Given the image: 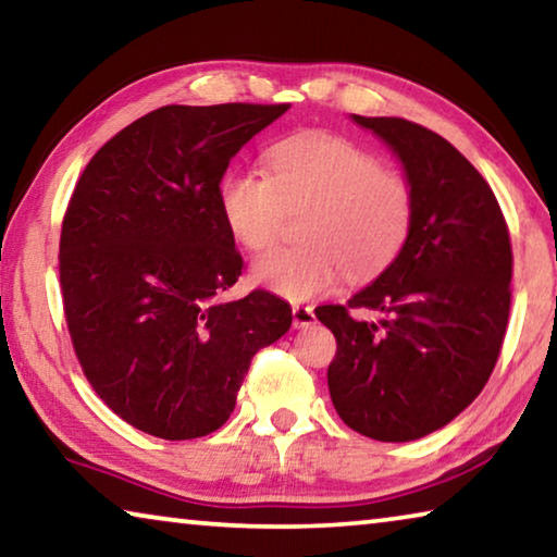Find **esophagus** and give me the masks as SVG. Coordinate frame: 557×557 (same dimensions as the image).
<instances>
[{
    "label": "esophagus",
    "mask_w": 557,
    "mask_h": 557,
    "mask_svg": "<svg viewBox=\"0 0 557 557\" xmlns=\"http://www.w3.org/2000/svg\"><path fill=\"white\" fill-rule=\"evenodd\" d=\"M292 324H295L297 329L314 324V307H309V305L292 307Z\"/></svg>",
    "instance_id": "1"
}]
</instances>
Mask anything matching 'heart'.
<instances>
[{
  "label": "heart",
  "mask_w": 557,
  "mask_h": 557,
  "mask_svg": "<svg viewBox=\"0 0 557 557\" xmlns=\"http://www.w3.org/2000/svg\"><path fill=\"white\" fill-rule=\"evenodd\" d=\"M270 174L235 166L221 182V211L245 248L262 252L301 215L299 245L256 260L252 277L287 299L324 295L346 277L379 275L400 256L414 221L405 174L351 139L301 132L272 145Z\"/></svg>",
  "instance_id": "1"
}]
</instances>
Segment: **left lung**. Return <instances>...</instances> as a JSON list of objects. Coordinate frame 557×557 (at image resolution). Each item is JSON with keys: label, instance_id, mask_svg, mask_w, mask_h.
<instances>
[{"label": "left lung", "instance_id": "obj_1", "mask_svg": "<svg viewBox=\"0 0 557 557\" xmlns=\"http://www.w3.org/2000/svg\"><path fill=\"white\" fill-rule=\"evenodd\" d=\"M400 157L414 194L410 238L373 285L317 307L336 336L329 393L348 428L408 442L445 428L492 375L511 309L513 252L486 178L445 137L403 117H361ZM381 311V323L355 317Z\"/></svg>", "mask_w": 557, "mask_h": 557}]
</instances>
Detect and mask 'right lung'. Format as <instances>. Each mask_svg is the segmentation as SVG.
Segmentation results:
<instances>
[{"mask_svg": "<svg viewBox=\"0 0 557 557\" xmlns=\"http://www.w3.org/2000/svg\"><path fill=\"white\" fill-rule=\"evenodd\" d=\"M287 108L152 110L102 145L73 188L59 250L73 351L100 400L147 435L219 430L252 356L292 324L265 289L221 299L243 258L219 199L231 159Z\"/></svg>", "mask_w": 557, "mask_h": 557, "instance_id": "add662e5", "label": "right lung"}]
</instances>
